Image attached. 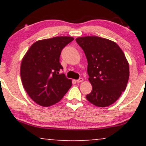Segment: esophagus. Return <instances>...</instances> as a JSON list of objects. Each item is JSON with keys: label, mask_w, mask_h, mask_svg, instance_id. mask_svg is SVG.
Returning a JSON list of instances; mask_svg holds the SVG:
<instances>
[{"label": "esophagus", "mask_w": 146, "mask_h": 146, "mask_svg": "<svg viewBox=\"0 0 146 146\" xmlns=\"http://www.w3.org/2000/svg\"><path fill=\"white\" fill-rule=\"evenodd\" d=\"M83 81V78H80L79 79H78L77 80H76V82L77 83H80V82H82Z\"/></svg>", "instance_id": "1"}]
</instances>
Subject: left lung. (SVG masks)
<instances>
[{
	"label": "left lung",
	"mask_w": 146,
	"mask_h": 146,
	"mask_svg": "<svg viewBox=\"0 0 146 146\" xmlns=\"http://www.w3.org/2000/svg\"><path fill=\"white\" fill-rule=\"evenodd\" d=\"M76 41L85 53L92 86L87 100L99 107L112 104L125 91L129 79V64L123 51L114 42L98 36L80 37Z\"/></svg>",
	"instance_id": "obj_1"
}]
</instances>
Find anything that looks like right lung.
<instances>
[{
	"instance_id": "right-lung-1",
	"label": "right lung",
	"mask_w": 146,
	"mask_h": 146,
	"mask_svg": "<svg viewBox=\"0 0 146 146\" xmlns=\"http://www.w3.org/2000/svg\"><path fill=\"white\" fill-rule=\"evenodd\" d=\"M74 40L58 36L36 42L22 60L21 76L24 88L33 101L42 106L55 104L72 86L60 62L62 49Z\"/></svg>"
}]
</instances>
